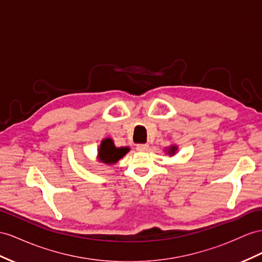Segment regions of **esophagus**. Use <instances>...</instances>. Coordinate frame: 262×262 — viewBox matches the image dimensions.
I'll return each instance as SVG.
<instances>
[{
  "mask_svg": "<svg viewBox=\"0 0 262 262\" xmlns=\"http://www.w3.org/2000/svg\"><path fill=\"white\" fill-rule=\"evenodd\" d=\"M136 149L138 151H146L147 149H148V145H147V144H138L136 146Z\"/></svg>",
  "mask_w": 262,
  "mask_h": 262,
  "instance_id": "34e87169",
  "label": "esophagus"
}]
</instances>
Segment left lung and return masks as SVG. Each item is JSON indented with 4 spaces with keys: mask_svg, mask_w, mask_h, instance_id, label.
I'll return each mask as SVG.
<instances>
[{
    "mask_svg": "<svg viewBox=\"0 0 262 262\" xmlns=\"http://www.w3.org/2000/svg\"><path fill=\"white\" fill-rule=\"evenodd\" d=\"M176 149H177V147L176 146H171L170 147V149H169V154H171V155H172V154H175V151H176Z\"/></svg>",
    "mask_w": 262,
    "mask_h": 262,
    "instance_id": "1",
    "label": "left lung"
}]
</instances>
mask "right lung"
Masks as SVG:
<instances>
[{
    "label": "right lung",
    "instance_id": "1",
    "mask_svg": "<svg viewBox=\"0 0 262 262\" xmlns=\"http://www.w3.org/2000/svg\"><path fill=\"white\" fill-rule=\"evenodd\" d=\"M128 150L129 148H127V147L116 148V147L114 146L113 140L111 138H106L99 146L98 157L102 160V163L111 165L117 163L120 158L124 157L125 154Z\"/></svg>",
    "mask_w": 262,
    "mask_h": 262
}]
</instances>
